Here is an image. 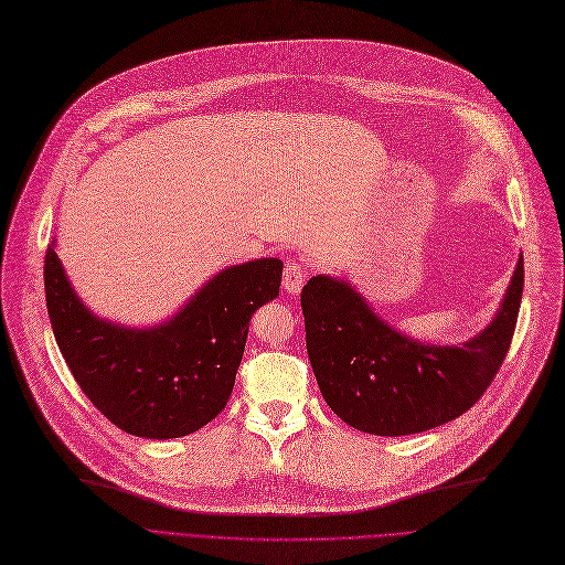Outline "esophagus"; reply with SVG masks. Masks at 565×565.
<instances>
[{
  "instance_id": "obj_1",
  "label": "esophagus",
  "mask_w": 565,
  "mask_h": 565,
  "mask_svg": "<svg viewBox=\"0 0 565 565\" xmlns=\"http://www.w3.org/2000/svg\"><path fill=\"white\" fill-rule=\"evenodd\" d=\"M303 281H306V268L301 264H297V262H288L286 268H284V279H281L284 290L297 295L301 290Z\"/></svg>"
}]
</instances>
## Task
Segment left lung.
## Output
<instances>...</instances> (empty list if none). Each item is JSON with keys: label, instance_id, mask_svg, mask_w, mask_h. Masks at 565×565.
<instances>
[{"label": "left lung", "instance_id": "obj_1", "mask_svg": "<svg viewBox=\"0 0 565 565\" xmlns=\"http://www.w3.org/2000/svg\"><path fill=\"white\" fill-rule=\"evenodd\" d=\"M523 256L493 322L461 347L401 335L349 284L318 275L301 290L306 351L320 392L349 426L415 435L465 415L498 374L516 331Z\"/></svg>", "mask_w": 565, "mask_h": 565}]
</instances>
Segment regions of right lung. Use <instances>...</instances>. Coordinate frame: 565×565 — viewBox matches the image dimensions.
Masks as SVG:
<instances>
[{
	"label": "right lung",
	"instance_id": "add662e5",
	"mask_svg": "<svg viewBox=\"0 0 565 565\" xmlns=\"http://www.w3.org/2000/svg\"><path fill=\"white\" fill-rule=\"evenodd\" d=\"M54 243L44 254L46 313L70 372L98 413L148 439L207 426L227 405L254 311L279 295L284 264L259 259L227 268L173 320L137 331L85 309Z\"/></svg>",
	"mask_w": 565,
	"mask_h": 565
}]
</instances>
